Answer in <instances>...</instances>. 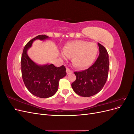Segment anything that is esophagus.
<instances>
[{"instance_id":"34e87169","label":"esophagus","mask_w":134,"mask_h":134,"mask_svg":"<svg viewBox=\"0 0 134 134\" xmlns=\"http://www.w3.org/2000/svg\"><path fill=\"white\" fill-rule=\"evenodd\" d=\"M66 72H67V74H70V73H72V70H71L70 69H69V68H66Z\"/></svg>"}]
</instances>
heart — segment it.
Returning a JSON list of instances; mask_svg holds the SVG:
<instances>
[{
  "mask_svg": "<svg viewBox=\"0 0 134 134\" xmlns=\"http://www.w3.org/2000/svg\"><path fill=\"white\" fill-rule=\"evenodd\" d=\"M62 57L71 58L72 63L79 69H85L94 62L98 53V47L95 43L84 41L68 42L63 48Z\"/></svg>",
  "mask_w": 134,
  "mask_h": 134,
  "instance_id": "1",
  "label": "heart"
}]
</instances>
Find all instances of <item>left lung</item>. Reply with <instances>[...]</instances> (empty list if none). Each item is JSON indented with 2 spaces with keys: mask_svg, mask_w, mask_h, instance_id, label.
Listing matches in <instances>:
<instances>
[{
  "mask_svg": "<svg viewBox=\"0 0 134 134\" xmlns=\"http://www.w3.org/2000/svg\"><path fill=\"white\" fill-rule=\"evenodd\" d=\"M98 58L86 70L75 71L76 80L71 84L73 91L82 97H89L96 94L102 90L108 78L109 70L108 54L105 47L98 43Z\"/></svg>",
  "mask_w": 134,
  "mask_h": 134,
  "instance_id": "1",
  "label": "left lung"
}]
</instances>
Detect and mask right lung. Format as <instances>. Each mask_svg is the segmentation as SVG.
Segmentation results:
<instances>
[{
    "label": "right lung",
    "mask_w": 134,
    "mask_h": 134,
    "mask_svg": "<svg viewBox=\"0 0 134 134\" xmlns=\"http://www.w3.org/2000/svg\"><path fill=\"white\" fill-rule=\"evenodd\" d=\"M48 38L49 37L42 35L30 40L24 47L21 62L22 78L27 90L32 94L42 98L54 96L58 90L60 79L66 75L64 65L56 67L54 64L38 65L27 54L28 50L35 40L43 41Z\"/></svg>",
    "instance_id": "1"
}]
</instances>
